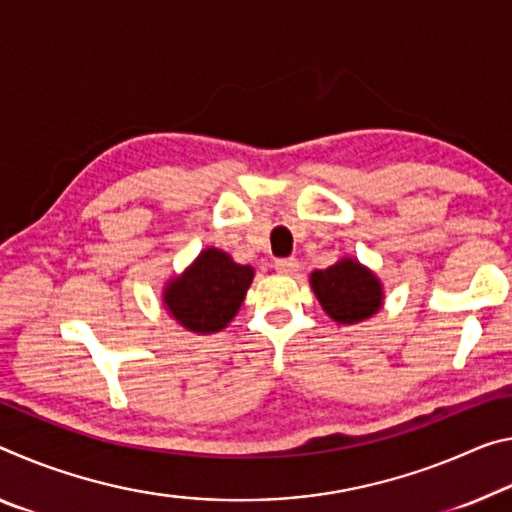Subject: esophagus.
<instances>
[{
  "label": "esophagus",
  "mask_w": 512,
  "mask_h": 512,
  "mask_svg": "<svg viewBox=\"0 0 512 512\" xmlns=\"http://www.w3.org/2000/svg\"><path fill=\"white\" fill-rule=\"evenodd\" d=\"M273 269L282 273V275H291L298 271V259L296 257H287V259H275Z\"/></svg>",
  "instance_id": "obj_1"
}]
</instances>
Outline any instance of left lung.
I'll return each instance as SVG.
<instances>
[{
    "instance_id": "8db88e82",
    "label": "left lung",
    "mask_w": 512,
    "mask_h": 512,
    "mask_svg": "<svg viewBox=\"0 0 512 512\" xmlns=\"http://www.w3.org/2000/svg\"><path fill=\"white\" fill-rule=\"evenodd\" d=\"M310 285L326 314L337 323H360L383 305V285L358 259L344 257L337 264L310 275Z\"/></svg>"
}]
</instances>
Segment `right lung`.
Here are the masks:
<instances>
[{
    "label": "right lung",
    "instance_id": "1",
    "mask_svg": "<svg viewBox=\"0 0 512 512\" xmlns=\"http://www.w3.org/2000/svg\"><path fill=\"white\" fill-rule=\"evenodd\" d=\"M253 275V266L237 264L218 248H207L182 275L168 280L164 305L189 332L212 335L239 312Z\"/></svg>",
    "mask_w": 512,
    "mask_h": 512
}]
</instances>
